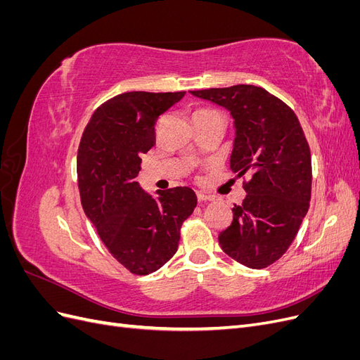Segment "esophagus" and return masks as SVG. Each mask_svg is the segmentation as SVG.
<instances>
[{
    "label": "esophagus",
    "mask_w": 360,
    "mask_h": 360,
    "mask_svg": "<svg viewBox=\"0 0 360 360\" xmlns=\"http://www.w3.org/2000/svg\"><path fill=\"white\" fill-rule=\"evenodd\" d=\"M197 198L200 202H204V201H213L214 197L213 195H207V193H202V192H198L197 193Z\"/></svg>",
    "instance_id": "1"
}]
</instances>
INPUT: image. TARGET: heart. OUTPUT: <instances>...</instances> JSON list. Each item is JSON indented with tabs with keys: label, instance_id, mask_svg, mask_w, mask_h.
<instances>
[{
	"label": "heart",
	"instance_id": "1",
	"mask_svg": "<svg viewBox=\"0 0 360 360\" xmlns=\"http://www.w3.org/2000/svg\"><path fill=\"white\" fill-rule=\"evenodd\" d=\"M209 112H216L213 110H197L193 112V117H198V115H202V114H209Z\"/></svg>",
	"mask_w": 360,
	"mask_h": 360
}]
</instances>
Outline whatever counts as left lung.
Instances as JSON below:
<instances>
[{"label":"left lung","instance_id":"obj_1","mask_svg":"<svg viewBox=\"0 0 360 360\" xmlns=\"http://www.w3.org/2000/svg\"><path fill=\"white\" fill-rule=\"evenodd\" d=\"M234 118L230 167L246 197L217 238L224 252L250 269L274 264L297 236L311 201V150L291 108L255 85L191 91Z\"/></svg>","mask_w":360,"mask_h":360}]
</instances>
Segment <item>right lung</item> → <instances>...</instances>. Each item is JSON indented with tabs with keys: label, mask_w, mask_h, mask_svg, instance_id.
I'll return each mask as SVG.
<instances>
[{
	"label": "right lung",
	"mask_w": 360,
	"mask_h": 360,
	"mask_svg": "<svg viewBox=\"0 0 360 360\" xmlns=\"http://www.w3.org/2000/svg\"><path fill=\"white\" fill-rule=\"evenodd\" d=\"M184 91H129L93 112L78 148L82 209L112 257L130 274L148 275L177 252L183 222L197 207L191 188L144 192L141 156L156 144V123Z\"/></svg>",
	"instance_id": "obj_1"
}]
</instances>
